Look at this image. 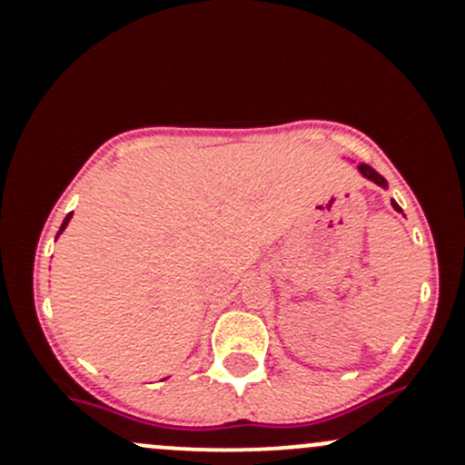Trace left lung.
Here are the masks:
<instances>
[{
  "label": "left lung",
  "instance_id": "8db88e82",
  "mask_svg": "<svg viewBox=\"0 0 465 465\" xmlns=\"http://www.w3.org/2000/svg\"><path fill=\"white\" fill-rule=\"evenodd\" d=\"M360 173H362L364 177H369V180H373L376 182V184H380V186H387V182H384V177L380 175L378 171H373L371 166H369V163H360ZM393 204V209L396 211H401V206H398L396 203H391Z\"/></svg>",
  "mask_w": 465,
  "mask_h": 465
}]
</instances>
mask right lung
Listing matches in <instances>:
<instances>
[{
    "mask_svg": "<svg viewBox=\"0 0 465 465\" xmlns=\"http://www.w3.org/2000/svg\"><path fill=\"white\" fill-rule=\"evenodd\" d=\"M69 218H72V215H67V218H64V223H63V227H60V232H63L64 227H67V223H69Z\"/></svg>",
    "mask_w": 465,
    "mask_h": 465,
    "instance_id": "right-lung-1",
    "label": "right lung"
}]
</instances>
